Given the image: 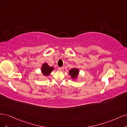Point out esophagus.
<instances>
[{
  "label": "esophagus",
  "mask_w": 127,
  "mask_h": 127,
  "mask_svg": "<svg viewBox=\"0 0 127 127\" xmlns=\"http://www.w3.org/2000/svg\"><path fill=\"white\" fill-rule=\"evenodd\" d=\"M58 69L60 71H63L64 70V67H59Z\"/></svg>",
  "instance_id": "1"
}]
</instances>
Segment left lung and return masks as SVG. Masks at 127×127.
Here are the masks:
<instances>
[{"mask_svg":"<svg viewBox=\"0 0 127 127\" xmlns=\"http://www.w3.org/2000/svg\"><path fill=\"white\" fill-rule=\"evenodd\" d=\"M69 75H71L72 78H75L78 74V69L77 68H72L69 71Z\"/></svg>","mask_w":127,"mask_h":127,"instance_id":"obj_1","label":"left lung"}]
</instances>
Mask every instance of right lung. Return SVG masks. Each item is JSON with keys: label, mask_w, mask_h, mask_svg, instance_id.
Listing matches in <instances>:
<instances>
[{"label": "right lung", "mask_w": 127, "mask_h": 127, "mask_svg": "<svg viewBox=\"0 0 127 127\" xmlns=\"http://www.w3.org/2000/svg\"><path fill=\"white\" fill-rule=\"evenodd\" d=\"M54 69L53 67H50L48 65V64L44 63L42 65L41 68V71L42 73L45 76L49 75L50 73L52 71V70Z\"/></svg>", "instance_id": "right-lung-1"}]
</instances>
